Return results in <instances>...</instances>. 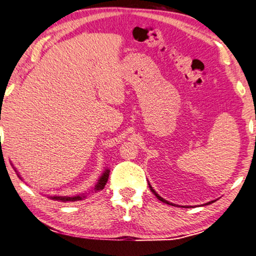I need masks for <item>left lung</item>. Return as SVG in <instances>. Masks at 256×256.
Masks as SVG:
<instances>
[{
  "label": "left lung",
  "instance_id": "8db88e82",
  "mask_svg": "<svg viewBox=\"0 0 256 256\" xmlns=\"http://www.w3.org/2000/svg\"><path fill=\"white\" fill-rule=\"evenodd\" d=\"M148 187H150V189H151V192H153V194H156V196L158 197V199H159V200H161V202H166V204H168V205H172V204H170L169 202H166V200H164V198H162V197H160L159 196V194H158L156 192H154V190H153V188L151 187V186H150V184H148ZM212 202H207V204H212Z\"/></svg>",
  "mask_w": 256,
  "mask_h": 256
}]
</instances>
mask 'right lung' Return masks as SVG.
Returning <instances> with one entry per match:
<instances>
[{
	"instance_id": "right-lung-1",
	"label": "right lung",
	"mask_w": 256,
	"mask_h": 256,
	"mask_svg": "<svg viewBox=\"0 0 256 256\" xmlns=\"http://www.w3.org/2000/svg\"><path fill=\"white\" fill-rule=\"evenodd\" d=\"M108 176H110V170H105L103 176H100V180H98V184L95 186V190H102L104 189L106 182H108ZM84 198V196H76V197H59V196H54V197H50V199H52V200H60V202H77V200H82Z\"/></svg>"
}]
</instances>
